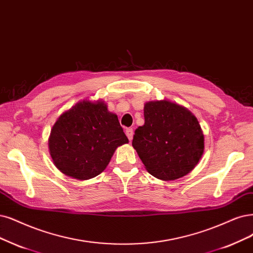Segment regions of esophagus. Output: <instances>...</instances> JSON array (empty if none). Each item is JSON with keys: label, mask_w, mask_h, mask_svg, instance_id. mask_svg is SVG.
<instances>
[{"label": "esophagus", "mask_w": 253, "mask_h": 253, "mask_svg": "<svg viewBox=\"0 0 253 253\" xmlns=\"http://www.w3.org/2000/svg\"><path fill=\"white\" fill-rule=\"evenodd\" d=\"M125 133H126V135H127L129 141L131 142V141H132V137H133V129H132V128H127Z\"/></svg>", "instance_id": "esophagus-1"}]
</instances>
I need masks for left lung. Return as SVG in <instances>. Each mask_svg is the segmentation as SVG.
I'll return each instance as SVG.
<instances>
[{
  "label": "left lung",
  "instance_id": "1",
  "mask_svg": "<svg viewBox=\"0 0 253 253\" xmlns=\"http://www.w3.org/2000/svg\"><path fill=\"white\" fill-rule=\"evenodd\" d=\"M144 117L145 124L135 129L132 146L146 170L164 181L189 174L204 152V134L197 118L169 100L146 102Z\"/></svg>",
  "mask_w": 253,
  "mask_h": 253
}]
</instances>
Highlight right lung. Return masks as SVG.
<instances>
[{
	"label": "right lung",
	"mask_w": 253,
	"mask_h": 253,
	"mask_svg": "<svg viewBox=\"0 0 253 253\" xmlns=\"http://www.w3.org/2000/svg\"><path fill=\"white\" fill-rule=\"evenodd\" d=\"M127 143L118 116L108 111L106 103L84 99L56 120L48 145L62 174L87 180L104 171L116 149Z\"/></svg>",
	"instance_id": "right-lung-1"
}]
</instances>
